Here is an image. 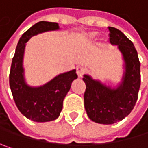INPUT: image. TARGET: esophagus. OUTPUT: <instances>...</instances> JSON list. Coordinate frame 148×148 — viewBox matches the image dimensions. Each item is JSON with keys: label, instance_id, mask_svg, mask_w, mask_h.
Listing matches in <instances>:
<instances>
[{"label": "esophagus", "instance_id": "obj_1", "mask_svg": "<svg viewBox=\"0 0 148 148\" xmlns=\"http://www.w3.org/2000/svg\"><path fill=\"white\" fill-rule=\"evenodd\" d=\"M85 73H86V69L83 67H78L77 68V74L79 77H82Z\"/></svg>", "mask_w": 148, "mask_h": 148}]
</instances>
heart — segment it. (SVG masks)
Instances as JSON below:
<instances>
[{
  "mask_svg": "<svg viewBox=\"0 0 148 148\" xmlns=\"http://www.w3.org/2000/svg\"><path fill=\"white\" fill-rule=\"evenodd\" d=\"M88 38L90 39V40H92V39H94L96 37H97V33H95V32H91V33H89L88 34Z\"/></svg>",
  "mask_w": 148,
  "mask_h": 148,
  "instance_id": "b5f03b06",
  "label": "heart"
}]
</instances>
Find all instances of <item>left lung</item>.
Instances as JSON below:
<instances>
[{
    "label": "left lung",
    "mask_w": 148,
    "mask_h": 148,
    "mask_svg": "<svg viewBox=\"0 0 148 148\" xmlns=\"http://www.w3.org/2000/svg\"><path fill=\"white\" fill-rule=\"evenodd\" d=\"M109 41L117 46L123 61L120 82L111 86L89 74H84L86 85L84 104L88 117L97 123L113 124L122 121L134 109L140 86V63L133 43L119 30L108 27Z\"/></svg>",
    "instance_id": "8db88e82"
}]
</instances>
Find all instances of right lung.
<instances>
[{"label": "right lung", "mask_w": 148, "mask_h": 148, "mask_svg": "<svg viewBox=\"0 0 148 148\" xmlns=\"http://www.w3.org/2000/svg\"><path fill=\"white\" fill-rule=\"evenodd\" d=\"M60 29L57 23L40 21L22 35L15 49L9 74L10 88L18 110L33 122L45 123L58 118L71 84L78 78L74 69L59 74L38 86H30L26 82L23 64L26 43L33 36Z\"/></svg>", "instance_id": "1"}]
</instances>
